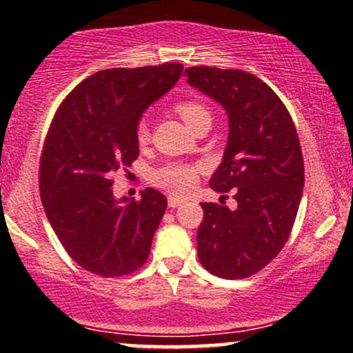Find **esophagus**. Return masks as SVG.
Segmentation results:
<instances>
[{
    "label": "esophagus",
    "mask_w": 353,
    "mask_h": 353,
    "mask_svg": "<svg viewBox=\"0 0 353 353\" xmlns=\"http://www.w3.org/2000/svg\"><path fill=\"white\" fill-rule=\"evenodd\" d=\"M182 202H184V199H182V197H177V196H169L168 197L169 208H179Z\"/></svg>",
    "instance_id": "obj_1"
}]
</instances>
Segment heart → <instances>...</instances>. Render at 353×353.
Instances as JSON below:
<instances>
[{
  "label": "heart",
  "mask_w": 353,
  "mask_h": 353,
  "mask_svg": "<svg viewBox=\"0 0 353 353\" xmlns=\"http://www.w3.org/2000/svg\"><path fill=\"white\" fill-rule=\"evenodd\" d=\"M176 112L182 117V121H184L190 129L194 128V124L199 123L202 117L209 116L208 108L192 99L179 101V103L176 104ZM136 137L139 144H144L145 141H148L149 128L145 121H141V123L137 124ZM197 174H199V165L171 163L156 169V171L152 172V181L154 184L169 190V192L184 194L194 185V182L197 179Z\"/></svg>",
  "instance_id": "obj_1"
}]
</instances>
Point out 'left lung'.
I'll use <instances>...</instances> for the list:
<instances>
[{
	"label": "left lung",
	"mask_w": 353,
	"mask_h": 353,
	"mask_svg": "<svg viewBox=\"0 0 353 353\" xmlns=\"http://www.w3.org/2000/svg\"><path fill=\"white\" fill-rule=\"evenodd\" d=\"M184 74L228 112V145L209 185L232 190L237 202L201 204L199 261L217 277H250L281 252L297 217L305 177L297 129L281 98L250 72L192 66Z\"/></svg>",
	"instance_id": "1"
}]
</instances>
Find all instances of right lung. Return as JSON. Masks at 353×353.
Listing matches in <instances>:
<instances>
[{"mask_svg": "<svg viewBox=\"0 0 353 353\" xmlns=\"http://www.w3.org/2000/svg\"><path fill=\"white\" fill-rule=\"evenodd\" d=\"M181 72L179 63L98 71L56 111L43 145L39 192L59 242L89 272L121 277L148 261L168 199L148 188L139 201H116L111 176L137 159L141 116Z\"/></svg>", "mask_w": 353, "mask_h": 353, "instance_id": "obj_1", "label": "right lung"}]
</instances>
